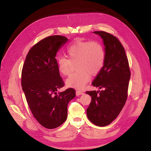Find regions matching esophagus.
Masks as SVG:
<instances>
[{
	"mask_svg": "<svg viewBox=\"0 0 151 151\" xmlns=\"http://www.w3.org/2000/svg\"><path fill=\"white\" fill-rule=\"evenodd\" d=\"M83 93H84V92H82V91H77L76 92V96H80V95H83Z\"/></svg>",
	"mask_w": 151,
	"mask_h": 151,
	"instance_id": "obj_1",
	"label": "esophagus"
}]
</instances>
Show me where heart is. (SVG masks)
I'll list each match as a JSON object with an SVG mask.
<instances>
[{"label": "heart", "instance_id": "obj_1", "mask_svg": "<svg viewBox=\"0 0 151 151\" xmlns=\"http://www.w3.org/2000/svg\"><path fill=\"white\" fill-rule=\"evenodd\" d=\"M69 59L59 57L57 66L59 72L67 76L70 72L71 62H78L75 73L67 79L66 84L70 88L81 90L90 80V74L96 75L103 68L105 60V51L103 45L97 41L78 40L67 48Z\"/></svg>", "mask_w": 151, "mask_h": 151}]
</instances>
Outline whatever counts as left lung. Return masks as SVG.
Instances as JSON below:
<instances>
[{
	"label": "left lung",
	"mask_w": 151,
	"mask_h": 151,
	"mask_svg": "<svg viewBox=\"0 0 151 151\" xmlns=\"http://www.w3.org/2000/svg\"><path fill=\"white\" fill-rule=\"evenodd\" d=\"M103 39L105 60L92 86L104 88L101 91H87L91 102L87 108V116L93 124L104 127L111 123L121 113L127 99L130 70L128 59L120 41L104 31H95Z\"/></svg>",
	"instance_id": "1"
}]
</instances>
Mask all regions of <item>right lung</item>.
Returning a JSON list of instances; mask_svg holds the SVG:
<instances>
[{"mask_svg":"<svg viewBox=\"0 0 151 151\" xmlns=\"http://www.w3.org/2000/svg\"><path fill=\"white\" fill-rule=\"evenodd\" d=\"M68 39L61 35L47 37L29 50L24 63L21 86L29 108L44 127L57 128L67 117V106L75 97L73 88L57 92L64 85L55 55Z\"/></svg>","mask_w":151,"mask_h":151,"instance_id":"1","label":"right lung"}]
</instances>
